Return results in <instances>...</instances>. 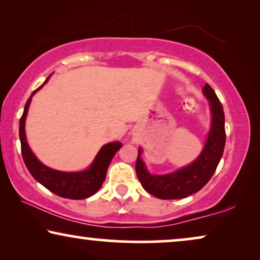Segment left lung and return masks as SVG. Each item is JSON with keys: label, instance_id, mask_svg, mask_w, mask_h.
I'll use <instances>...</instances> for the list:
<instances>
[{"label": "left lung", "instance_id": "1", "mask_svg": "<svg viewBox=\"0 0 260 260\" xmlns=\"http://www.w3.org/2000/svg\"><path fill=\"white\" fill-rule=\"evenodd\" d=\"M204 93L211 103L212 126L204 150L190 166L168 175H151L147 172L141 159L142 150H138L135 167L137 177L142 187L156 198L173 200L197 193L211 180L219 165L226 142L225 115L222 104L208 84L204 86Z\"/></svg>", "mask_w": 260, "mask_h": 260}]
</instances>
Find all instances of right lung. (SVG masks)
<instances>
[{"label": "right lung", "instance_id": "1", "mask_svg": "<svg viewBox=\"0 0 260 260\" xmlns=\"http://www.w3.org/2000/svg\"><path fill=\"white\" fill-rule=\"evenodd\" d=\"M48 79V78H47ZM47 81V80H46ZM45 81V83H46ZM44 86L37 88L28 99L22 116L20 118V141H21V152H22V158L27 169L29 170L31 176L34 177L38 182L42 186L51 190L52 193L61 198L73 199V200H81L86 199L94 193H97L99 188L104 182L108 167L113 158V156L122 147L119 142H113V143L105 144L98 152L97 157L92 163L90 169L80 173H65L58 172V170L51 169L48 167L42 165L39 159L35 157L33 152L28 147L26 134H24V123H26V117L29 108L31 97L38 90Z\"/></svg>", "mask_w": 260, "mask_h": 260}]
</instances>
